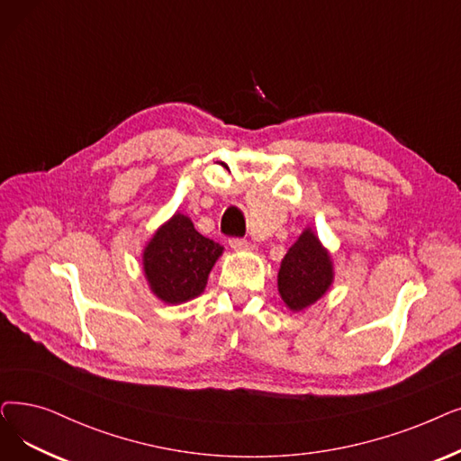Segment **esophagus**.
<instances>
[{
  "mask_svg": "<svg viewBox=\"0 0 461 461\" xmlns=\"http://www.w3.org/2000/svg\"><path fill=\"white\" fill-rule=\"evenodd\" d=\"M230 247L233 250H245V249H249V243L241 237H233V239H230Z\"/></svg>",
  "mask_w": 461,
  "mask_h": 461,
  "instance_id": "esophagus-1",
  "label": "esophagus"
}]
</instances>
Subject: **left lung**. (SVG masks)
Instances as JSON below:
<instances>
[{"label": "left lung", "instance_id": "left-lung-1", "mask_svg": "<svg viewBox=\"0 0 461 461\" xmlns=\"http://www.w3.org/2000/svg\"><path fill=\"white\" fill-rule=\"evenodd\" d=\"M278 294L290 311L316 303L333 283V262L311 228L288 249L278 269Z\"/></svg>", "mask_w": 461, "mask_h": 461}]
</instances>
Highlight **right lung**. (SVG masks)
<instances>
[{"label":"right lung","instance_id":"add662e5","mask_svg":"<svg viewBox=\"0 0 461 461\" xmlns=\"http://www.w3.org/2000/svg\"><path fill=\"white\" fill-rule=\"evenodd\" d=\"M222 250L224 247L199 233L188 216L175 212L143 250L150 292L169 305L190 302L205 290L209 273Z\"/></svg>","mask_w":461,"mask_h":461}]
</instances>
